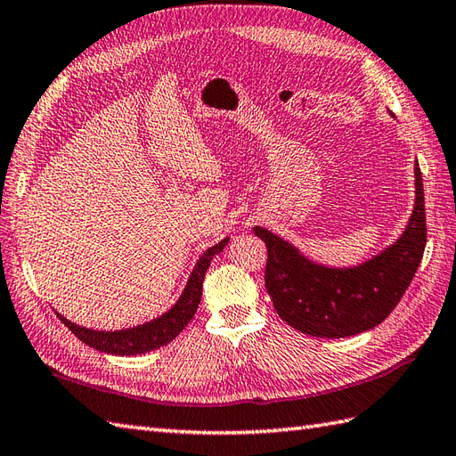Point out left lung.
<instances>
[{
  "mask_svg": "<svg viewBox=\"0 0 456 456\" xmlns=\"http://www.w3.org/2000/svg\"><path fill=\"white\" fill-rule=\"evenodd\" d=\"M414 188V209L400 237L354 266L321 264L276 232L254 227L268 248L266 289L285 322L303 334L347 338L387 319L416 276L426 248V204L418 161Z\"/></svg>",
  "mask_w": 456,
  "mask_h": 456,
  "instance_id": "obj_1",
  "label": "left lung"
}]
</instances>
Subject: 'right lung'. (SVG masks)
Returning a JSON list of instances; mask_svg holds the SVG:
<instances>
[{"instance_id":"obj_1","label":"right lung","mask_w":456,"mask_h":456,"mask_svg":"<svg viewBox=\"0 0 456 456\" xmlns=\"http://www.w3.org/2000/svg\"><path fill=\"white\" fill-rule=\"evenodd\" d=\"M229 237H225L217 245L209 247L202 256L198 258L192 273L188 276L183 293L176 299L171 309L165 311L157 319L147 321L143 324L124 328V330H93V328H85L76 322L68 321L66 316L58 314V319L66 324L69 330L76 334L81 342L99 349L104 354L112 355H140L150 354L153 349L167 346L173 342L175 338L184 330V326L192 319L200 301H202V283L206 278V272L209 268L211 260L216 254H219L227 247Z\"/></svg>"}]
</instances>
